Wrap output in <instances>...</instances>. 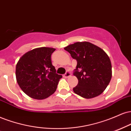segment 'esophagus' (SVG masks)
<instances>
[{"label": "esophagus", "instance_id": "34e87169", "mask_svg": "<svg viewBox=\"0 0 131 131\" xmlns=\"http://www.w3.org/2000/svg\"><path fill=\"white\" fill-rule=\"evenodd\" d=\"M71 75V72L70 71H67V72H66V73L64 74V77H65V78H68V77H70Z\"/></svg>", "mask_w": 131, "mask_h": 131}]
</instances>
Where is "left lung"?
I'll return each instance as SVG.
<instances>
[{"label":"left lung","instance_id":"obj_1","mask_svg":"<svg viewBox=\"0 0 131 131\" xmlns=\"http://www.w3.org/2000/svg\"><path fill=\"white\" fill-rule=\"evenodd\" d=\"M64 49L77 60L73 74L78 84L74 92L86 99L101 94L112 78L111 61L107 53L89 42H75Z\"/></svg>","mask_w":131,"mask_h":131}]
</instances>
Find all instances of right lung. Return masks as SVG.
I'll return each instance as SVG.
<instances>
[{
  "mask_svg": "<svg viewBox=\"0 0 131 131\" xmlns=\"http://www.w3.org/2000/svg\"><path fill=\"white\" fill-rule=\"evenodd\" d=\"M56 49L39 48L29 51L16 67V81L24 92L31 98L43 100L55 92L62 75L56 73L51 55Z\"/></svg>",
  "mask_w": 131,
  "mask_h": 131,
  "instance_id": "right-lung-1",
  "label": "right lung"
}]
</instances>
